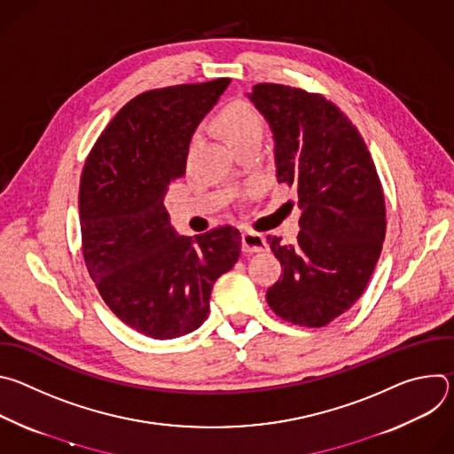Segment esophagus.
<instances>
[{
  "instance_id": "obj_1",
  "label": "esophagus",
  "mask_w": 454,
  "mask_h": 454,
  "mask_svg": "<svg viewBox=\"0 0 454 454\" xmlns=\"http://www.w3.org/2000/svg\"><path fill=\"white\" fill-rule=\"evenodd\" d=\"M268 249L266 237L261 233H253V231H244L242 233V251L251 254V253H261Z\"/></svg>"
}]
</instances>
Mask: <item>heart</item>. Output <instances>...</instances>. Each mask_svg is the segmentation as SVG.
<instances>
[{"mask_svg":"<svg viewBox=\"0 0 454 454\" xmlns=\"http://www.w3.org/2000/svg\"><path fill=\"white\" fill-rule=\"evenodd\" d=\"M217 125L226 142L235 147L249 138L262 137V116L247 102H231L217 116ZM200 135H193V144Z\"/></svg>","mask_w":454,"mask_h":454,"instance_id":"b5f03b06","label":"heart"}]
</instances>
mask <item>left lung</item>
Masks as SVG:
<instances>
[{"label": "left lung", "instance_id": "left-lung-1", "mask_svg": "<svg viewBox=\"0 0 454 454\" xmlns=\"http://www.w3.org/2000/svg\"><path fill=\"white\" fill-rule=\"evenodd\" d=\"M247 98L273 133L277 181L296 186L298 242L268 237L284 266L270 307L301 327H323L363 294L386 233L382 186L364 140L317 93L256 84Z\"/></svg>", "mask_w": 454, "mask_h": 454}]
</instances>
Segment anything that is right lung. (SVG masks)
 Returning a JSON list of instances; mask_svg holds the SVG:
<instances>
[{"instance_id":"add662e5","label":"right lung","mask_w":454,"mask_h":454,"mask_svg":"<svg viewBox=\"0 0 454 454\" xmlns=\"http://www.w3.org/2000/svg\"><path fill=\"white\" fill-rule=\"evenodd\" d=\"M231 81L138 95L106 127L81 177L82 253L107 307L153 340L203 325L215 280L240 256L231 226L184 237L163 205L184 174L190 140Z\"/></svg>"}]
</instances>
